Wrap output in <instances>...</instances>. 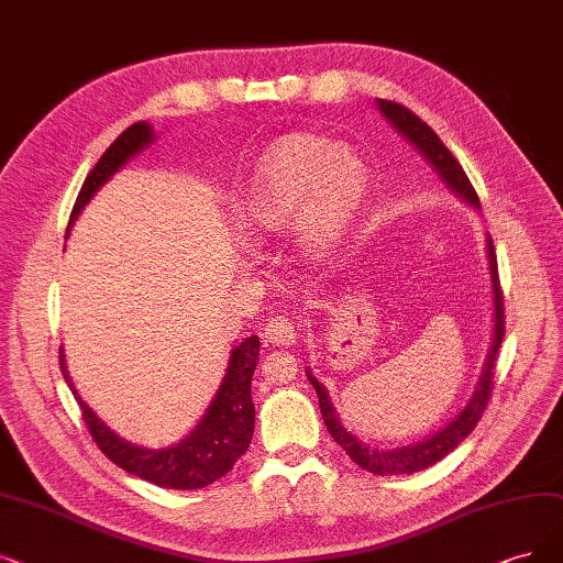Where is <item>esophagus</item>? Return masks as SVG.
I'll use <instances>...</instances> for the list:
<instances>
[{
    "instance_id": "34e87169",
    "label": "esophagus",
    "mask_w": 563,
    "mask_h": 563,
    "mask_svg": "<svg viewBox=\"0 0 563 563\" xmlns=\"http://www.w3.org/2000/svg\"><path fill=\"white\" fill-rule=\"evenodd\" d=\"M263 334H265V340L273 342V344H290L296 340L298 328H296L294 321L286 319V317H275V319L267 321Z\"/></svg>"
}]
</instances>
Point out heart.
Here are the masks:
<instances>
[{
	"label": "heart",
	"mask_w": 563,
	"mask_h": 563,
	"mask_svg": "<svg viewBox=\"0 0 563 563\" xmlns=\"http://www.w3.org/2000/svg\"><path fill=\"white\" fill-rule=\"evenodd\" d=\"M367 194V168L351 150L321 136H290L256 164L244 189V217L258 233H273L300 212L311 254H323L349 229Z\"/></svg>",
	"instance_id": "1"
}]
</instances>
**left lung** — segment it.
<instances>
[{
    "mask_svg": "<svg viewBox=\"0 0 563 563\" xmlns=\"http://www.w3.org/2000/svg\"><path fill=\"white\" fill-rule=\"evenodd\" d=\"M378 108L384 112L386 120L401 133L404 139L416 145V150L430 162L439 175L445 179V185L451 187L457 196H462L464 200H468L471 206L481 208L478 203V194L474 189V185L468 183V177L464 173V168L460 166V162L453 156V152L448 150L437 133L432 131V126L422 122L413 110H409L407 106L388 101V99H378ZM487 258H489V275H492V290H494V340H492V349L487 355V363L481 376L478 390L466 404V409L453 420L448 422L441 432L432 434L430 439H422L418 443L411 445H401L395 448V451H374V448H367L365 443H360L351 432H346V427L336 418L332 404L328 399L325 388L319 384L317 378L311 374L309 380L313 390L319 395V404H321V413H323V422L328 427L330 437L334 439L336 445H342L346 455L357 464L363 466L365 471H372V474L378 476H404V474H416V471H422L427 466L437 464L441 457H445L451 451L460 445L462 439H466L474 427L478 424V420L483 418L489 397H492V384H494V367H497V355H499V346L506 334V321H504V294H501V282H499V267H497V254H494V244L492 240H487Z\"/></svg>",
    "mask_w": 563,
    "mask_h": 563,
    "instance_id": "1",
    "label": "left lung"
}]
</instances>
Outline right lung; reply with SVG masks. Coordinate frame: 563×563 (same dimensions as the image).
Returning <instances> with one entry per match:
<instances>
[{
	"label": "right lung",
	"instance_id": "1",
	"mask_svg": "<svg viewBox=\"0 0 563 563\" xmlns=\"http://www.w3.org/2000/svg\"><path fill=\"white\" fill-rule=\"evenodd\" d=\"M147 143H152V129L145 122L131 124L120 133L118 141L103 152L97 166L85 177L69 217V227L78 219L80 210L89 203V198L99 191V187L106 185V179L112 173H118ZM66 233H69V229H66ZM258 351L261 342L256 334L246 336L240 346L231 351L227 376H223L208 413L200 418L196 430L185 441H179L173 448H162V451H147V448L133 445L108 430L92 413V409L78 397L69 374H66L62 349L59 367L82 411L85 427L92 434V441L99 445V451L110 462H115L120 468L129 471V474L145 478L147 483L159 487L198 489L227 476L252 443L256 413L252 401V376L258 365Z\"/></svg>",
	"mask_w": 563,
	"mask_h": 563
}]
</instances>
